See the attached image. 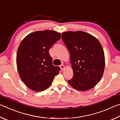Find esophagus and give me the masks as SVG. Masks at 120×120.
Wrapping results in <instances>:
<instances>
[{
	"instance_id": "esophagus-1",
	"label": "esophagus",
	"mask_w": 120,
	"mask_h": 120,
	"mask_svg": "<svg viewBox=\"0 0 120 120\" xmlns=\"http://www.w3.org/2000/svg\"><path fill=\"white\" fill-rule=\"evenodd\" d=\"M60 68H61V69L62 71H64V68H65V66H64V64H61V65H60Z\"/></svg>"
}]
</instances>
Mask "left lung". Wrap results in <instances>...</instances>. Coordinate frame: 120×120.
<instances>
[{
	"instance_id": "8db88e82",
	"label": "left lung",
	"mask_w": 120,
	"mask_h": 120,
	"mask_svg": "<svg viewBox=\"0 0 120 120\" xmlns=\"http://www.w3.org/2000/svg\"><path fill=\"white\" fill-rule=\"evenodd\" d=\"M62 39L69 51L74 72L69 84L80 91L93 88L100 81L105 68L100 42L95 36L80 31L63 32Z\"/></svg>"
}]
</instances>
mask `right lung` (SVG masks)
I'll use <instances>...</instances> for the list:
<instances>
[{
    "label": "right lung",
    "instance_id": "add662e5",
    "mask_svg": "<svg viewBox=\"0 0 120 120\" xmlns=\"http://www.w3.org/2000/svg\"><path fill=\"white\" fill-rule=\"evenodd\" d=\"M60 38L61 33L54 31H36L27 35L20 43L16 56L18 72L31 90H45L59 72L60 68L53 65L49 51Z\"/></svg>",
    "mask_w": 120,
    "mask_h": 120
}]
</instances>
